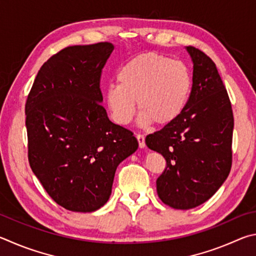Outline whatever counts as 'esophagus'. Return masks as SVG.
I'll return each mask as SVG.
<instances>
[{
	"label": "esophagus",
	"instance_id": "34e87169",
	"mask_svg": "<svg viewBox=\"0 0 256 256\" xmlns=\"http://www.w3.org/2000/svg\"><path fill=\"white\" fill-rule=\"evenodd\" d=\"M136 138L138 140V145H140V148H144L146 146L145 144V136L144 135H140V134H136Z\"/></svg>",
	"mask_w": 256,
	"mask_h": 256
}]
</instances>
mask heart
<instances>
[{
	"label": "heart",
	"mask_w": 256,
	"mask_h": 256,
	"mask_svg": "<svg viewBox=\"0 0 256 256\" xmlns=\"http://www.w3.org/2000/svg\"><path fill=\"white\" fill-rule=\"evenodd\" d=\"M118 85L106 90V103L119 124L132 121L137 106L142 126L166 127L180 118L191 98L194 80L183 62L158 52L137 56L121 67Z\"/></svg>",
	"instance_id": "b5f03b06"
}]
</instances>
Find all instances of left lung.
Listing matches in <instances>:
<instances>
[{
  "mask_svg": "<svg viewBox=\"0 0 256 256\" xmlns=\"http://www.w3.org/2000/svg\"><path fill=\"white\" fill-rule=\"evenodd\" d=\"M194 62L189 103L172 124L146 136L166 168L156 181L160 199L174 209L198 207L216 194L232 168L234 116L216 64L200 49L186 47Z\"/></svg>",
  "mask_w": 256,
  "mask_h": 256,
  "instance_id": "1",
  "label": "left lung"
}]
</instances>
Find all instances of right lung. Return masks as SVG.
Here are the masks:
<instances>
[{
    "instance_id": "right-lung-1",
    "label": "right lung",
    "mask_w": 256,
    "mask_h": 256,
    "mask_svg": "<svg viewBox=\"0 0 256 256\" xmlns=\"http://www.w3.org/2000/svg\"><path fill=\"white\" fill-rule=\"evenodd\" d=\"M114 44L70 46L39 70L26 102L30 168L50 198L91 212L110 198L118 165L135 153L134 134L102 106V68Z\"/></svg>"
}]
</instances>
